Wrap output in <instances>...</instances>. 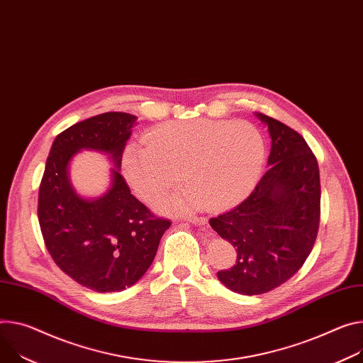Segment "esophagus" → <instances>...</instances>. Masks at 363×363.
<instances>
[{"label": "esophagus", "mask_w": 363, "mask_h": 363, "mask_svg": "<svg viewBox=\"0 0 363 363\" xmlns=\"http://www.w3.org/2000/svg\"><path fill=\"white\" fill-rule=\"evenodd\" d=\"M188 221L195 224V225H206L207 224V218L206 217H192V218H188Z\"/></svg>", "instance_id": "obj_1"}]
</instances>
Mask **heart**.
Returning <instances> with one entry per match:
<instances>
[{"label": "heart", "instance_id": "heart-1", "mask_svg": "<svg viewBox=\"0 0 363 363\" xmlns=\"http://www.w3.org/2000/svg\"><path fill=\"white\" fill-rule=\"evenodd\" d=\"M263 159L265 143L253 124L194 118L159 124L145 136V145H128L123 172L146 203L163 199L181 174L188 186L162 207L189 213L245 200L260 177Z\"/></svg>", "mask_w": 363, "mask_h": 363}]
</instances>
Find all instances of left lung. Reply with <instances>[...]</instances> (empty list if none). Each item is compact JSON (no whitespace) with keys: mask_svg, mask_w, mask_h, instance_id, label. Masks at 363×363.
Wrapping results in <instances>:
<instances>
[{"mask_svg":"<svg viewBox=\"0 0 363 363\" xmlns=\"http://www.w3.org/2000/svg\"><path fill=\"white\" fill-rule=\"evenodd\" d=\"M272 138L269 169L247 199L210 218V225L238 252L236 263L217 272L235 292H268L304 265L320 224V172L304 138L286 124L259 113Z\"/></svg>","mask_w":363,"mask_h":363,"instance_id":"1","label":"left lung"}]
</instances>
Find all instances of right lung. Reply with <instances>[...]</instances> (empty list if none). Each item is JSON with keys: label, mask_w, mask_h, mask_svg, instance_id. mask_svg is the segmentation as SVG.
Returning a JSON list of instances; mask_svg holds the SVG:
<instances>
[{"label": "right lung", "mask_w": 363, "mask_h": 363, "mask_svg": "<svg viewBox=\"0 0 363 363\" xmlns=\"http://www.w3.org/2000/svg\"><path fill=\"white\" fill-rule=\"evenodd\" d=\"M136 118L103 113L63 130L52 145L39 188L38 217L48 252L65 274L96 292L136 284L171 227V220L155 216L130 192L118 172ZM81 148L107 151L118 167L112 188L95 202L81 199L67 179L69 160Z\"/></svg>", "instance_id": "add662e5"}]
</instances>
